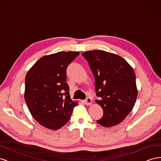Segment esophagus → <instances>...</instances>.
Returning a JSON list of instances; mask_svg holds the SVG:
<instances>
[{"label":"esophagus","instance_id":"obj_1","mask_svg":"<svg viewBox=\"0 0 161 161\" xmlns=\"http://www.w3.org/2000/svg\"><path fill=\"white\" fill-rule=\"evenodd\" d=\"M84 102L86 105H90V104L92 103V99H91L90 97H86L85 100L84 101Z\"/></svg>","mask_w":161,"mask_h":161}]
</instances>
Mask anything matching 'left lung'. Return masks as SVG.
Instances as JSON below:
<instances>
[{
	"label": "left lung",
	"instance_id": "obj_1",
	"mask_svg": "<svg viewBox=\"0 0 161 161\" xmlns=\"http://www.w3.org/2000/svg\"><path fill=\"white\" fill-rule=\"evenodd\" d=\"M95 77L96 102L103 110L97 123L110 127L125 119L136 103L137 96L133 69L120 56L94 50L82 53Z\"/></svg>",
	"mask_w": 161,
	"mask_h": 161
}]
</instances>
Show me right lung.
Returning <instances> with one entry per match:
<instances>
[{"label": "right lung", "instance_id": "1", "mask_svg": "<svg viewBox=\"0 0 161 161\" xmlns=\"http://www.w3.org/2000/svg\"><path fill=\"white\" fill-rule=\"evenodd\" d=\"M79 55L61 51L43 56L27 73L25 101L33 118L43 127L52 130L63 127L78 105L70 99L66 69Z\"/></svg>", "mask_w": 161, "mask_h": 161}]
</instances>
